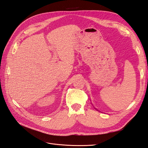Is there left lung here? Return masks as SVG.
<instances>
[{"label": "left lung", "mask_w": 148, "mask_h": 148, "mask_svg": "<svg viewBox=\"0 0 148 148\" xmlns=\"http://www.w3.org/2000/svg\"><path fill=\"white\" fill-rule=\"evenodd\" d=\"M95 109H96V108H95Z\"/></svg>", "instance_id": "obj_1"}]
</instances>
